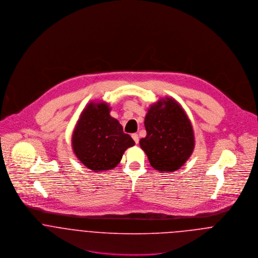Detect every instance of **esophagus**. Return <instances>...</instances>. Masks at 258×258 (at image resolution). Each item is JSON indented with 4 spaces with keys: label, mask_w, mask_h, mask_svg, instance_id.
I'll return each mask as SVG.
<instances>
[{
    "label": "esophagus",
    "mask_w": 258,
    "mask_h": 258,
    "mask_svg": "<svg viewBox=\"0 0 258 258\" xmlns=\"http://www.w3.org/2000/svg\"><path fill=\"white\" fill-rule=\"evenodd\" d=\"M132 138H133V140L135 141V143H136V144H138V143H139V136H138V134H136V133L132 134Z\"/></svg>",
    "instance_id": "obj_1"
}]
</instances>
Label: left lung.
<instances>
[{"label": "left lung", "instance_id": "8db88e82", "mask_svg": "<svg viewBox=\"0 0 258 258\" xmlns=\"http://www.w3.org/2000/svg\"><path fill=\"white\" fill-rule=\"evenodd\" d=\"M144 125L147 135L139 143L151 166L161 173L183 167L195 149V134L182 105L173 97L159 99L148 108Z\"/></svg>", "mask_w": 258, "mask_h": 258}]
</instances>
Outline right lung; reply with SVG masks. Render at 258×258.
Instances as JSON below:
<instances>
[{
	"mask_svg": "<svg viewBox=\"0 0 258 258\" xmlns=\"http://www.w3.org/2000/svg\"><path fill=\"white\" fill-rule=\"evenodd\" d=\"M110 111L107 102H89L80 113L73 132L74 155L83 166L96 173L114 169L124 152L135 145Z\"/></svg>",
	"mask_w": 258,
	"mask_h": 258,
	"instance_id": "add662e5",
	"label": "right lung"
}]
</instances>
